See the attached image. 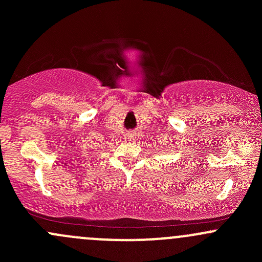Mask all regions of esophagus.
<instances>
[{"mask_svg":"<svg viewBox=\"0 0 262 262\" xmlns=\"http://www.w3.org/2000/svg\"><path fill=\"white\" fill-rule=\"evenodd\" d=\"M126 138H128V141H130V139L133 138V134H132V133H126Z\"/></svg>","mask_w":262,"mask_h":262,"instance_id":"34e87169","label":"esophagus"}]
</instances>
